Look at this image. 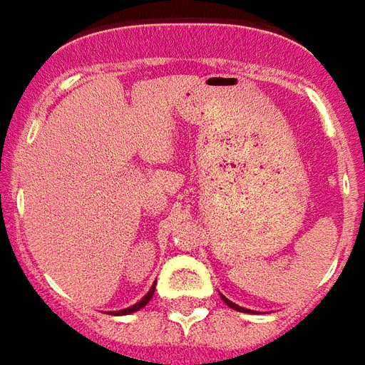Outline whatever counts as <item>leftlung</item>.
<instances>
[{
  "instance_id": "8db88e82",
  "label": "left lung",
  "mask_w": 365,
  "mask_h": 365,
  "mask_svg": "<svg viewBox=\"0 0 365 365\" xmlns=\"http://www.w3.org/2000/svg\"><path fill=\"white\" fill-rule=\"evenodd\" d=\"M222 299H224V303H226V305H230V307L235 309V311H241V313H249V311H247V309H245V307H239V305H235V303L230 302L228 298H224V296H222Z\"/></svg>"
}]
</instances>
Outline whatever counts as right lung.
I'll list each match as a JSON object with an SVG mask.
<instances>
[{"instance_id": "right-lung-1", "label": "right lung", "mask_w": 365, "mask_h": 365, "mask_svg": "<svg viewBox=\"0 0 365 365\" xmlns=\"http://www.w3.org/2000/svg\"><path fill=\"white\" fill-rule=\"evenodd\" d=\"M154 288H156V284H154V287L150 288V290H148V294H147V296H145V298L141 299V302H137L135 305H132V307L124 309V311H118V313H116V314H130V313H135V311H139V309H141V307H145V305H147V303L150 302V298H153Z\"/></svg>"}]
</instances>
